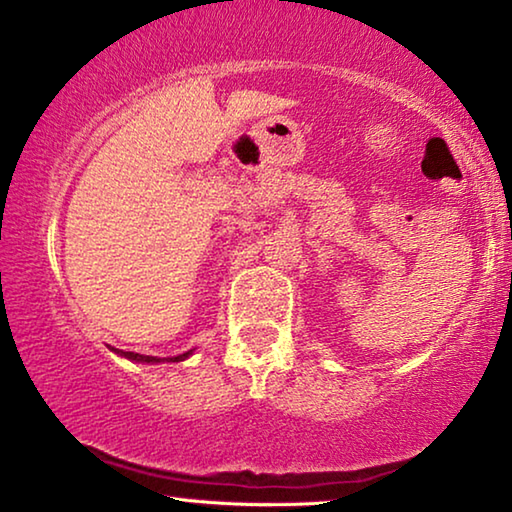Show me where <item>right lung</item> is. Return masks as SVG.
Returning <instances> with one entry per match:
<instances>
[{"label":"right lung","mask_w":512,"mask_h":512,"mask_svg":"<svg viewBox=\"0 0 512 512\" xmlns=\"http://www.w3.org/2000/svg\"><path fill=\"white\" fill-rule=\"evenodd\" d=\"M112 352L119 354V357H126V359H131V361H137V363H160V361H162V359H158V357H146V354L124 352V350H117V348H112ZM192 352H194V350H189V352H185V354H178V357H169V359H164V361H185Z\"/></svg>","instance_id":"add662e5"}]
</instances>
